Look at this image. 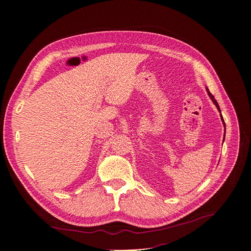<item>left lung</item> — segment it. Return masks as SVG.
<instances>
[{
  "label": "left lung",
  "mask_w": 251,
  "mask_h": 251,
  "mask_svg": "<svg viewBox=\"0 0 251 251\" xmlns=\"http://www.w3.org/2000/svg\"><path fill=\"white\" fill-rule=\"evenodd\" d=\"M206 91H207V93H208V95H209V97H210V99L212 100V102L215 104V106H216V108L218 109V111H219V113H220V117H221V120H222V123H223V125H224V128H225V123H224V120H223V117H222V115H221V111H220V108H219V105H218V103H217V101L214 99V97H213V95L209 92V90H208V88H206ZM224 137H225V133H224ZM223 140H224V138H223Z\"/></svg>",
  "instance_id": "left-lung-1"
}]
</instances>
